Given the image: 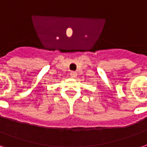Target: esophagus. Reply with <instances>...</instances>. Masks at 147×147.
Wrapping results in <instances>:
<instances>
[{
	"instance_id": "34e87169",
	"label": "esophagus",
	"mask_w": 147,
	"mask_h": 147,
	"mask_svg": "<svg viewBox=\"0 0 147 147\" xmlns=\"http://www.w3.org/2000/svg\"><path fill=\"white\" fill-rule=\"evenodd\" d=\"M77 75H78V73L75 72V71H71V72H70V76H71L72 78H76Z\"/></svg>"
}]
</instances>
